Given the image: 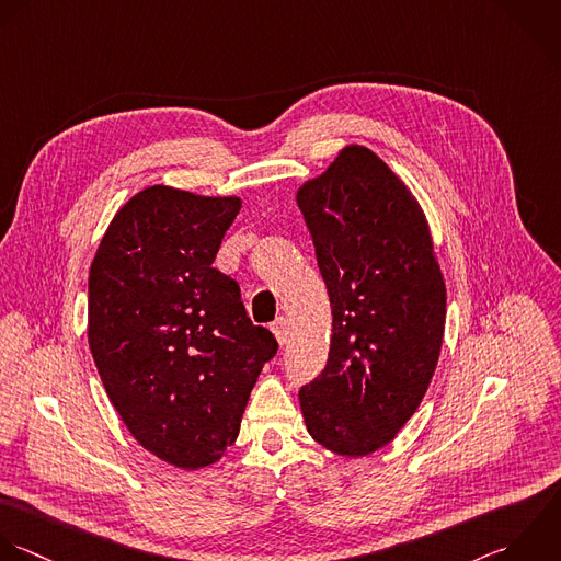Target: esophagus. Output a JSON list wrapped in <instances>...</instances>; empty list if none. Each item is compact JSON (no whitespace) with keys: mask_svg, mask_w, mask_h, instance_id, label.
Wrapping results in <instances>:
<instances>
[{"mask_svg":"<svg viewBox=\"0 0 561 561\" xmlns=\"http://www.w3.org/2000/svg\"><path fill=\"white\" fill-rule=\"evenodd\" d=\"M271 330H273V334H275L277 343L284 347V345L288 343V321H286L284 317H279V319L271 325Z\"/></svg>","mask_w":561,"mask_h":561,"instance_id":"obj_1","label":"esophagus"}]
</instances>
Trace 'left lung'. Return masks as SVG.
<instances>
[{
    "label": "left lung",
    "instance_id": "8db88e82",
    "mask_svg": "<svg viewBox=\"0 0 561 561\" xmlns=\"http://www.w3.org/2000/svg\"><path fill=\"white\" fill-rule=\"evenodd\" d=\"M297 205L332 306L328 365L301 387V413L323 448L367 457L396 439L433 380L444 275L417 198L365 146H345Z\"/></svg>",
    "mask_w": 561,
    "mask_h": 561
}]
</instances>
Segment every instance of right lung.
<instances>
[{
    "label": "right lung",
    "mask_w": 561,
    "mask_h": 561,
    "mask_svg": "<svg viewBox=\"0 0 561 561\" xmlns=\"http://www.w3.org/2000/svg\"><path fill=\"white\" fill-rule=\"evenodd\" d=\"M240 207L150 185L117 209L89 271L87 339L106 396L137 444L181 470L216 463L236 442L277 354L238 282L211 266Z\"/></svg>",
    "instance_id": "1"
}]
</instances>
